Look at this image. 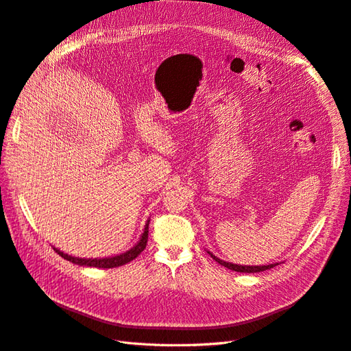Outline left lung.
Listing matches in <instances>:
<instances>
[{"label":"left lung","mask_w":351,"mask_h":351,"mask_svg":"<svg viewBox=\"0 0 351 351\" xmlns=\"http://www.w3.org/2000/svg\"><path fill=\"white\" fill-rule=\"evenodd\" d=\"M210 254L212 259H215L219 265H222V267H226L231 271H236V272H246V274H253V272H262V271H267V269H271L274 267H277L278 263H269V265H262V267H258V265H254V267H247V265H237V263H231V262H226L222 261L219 258H217L215 254H212L210 252H208Z\"/></svg>","instance_id":"1"}]
</instances>
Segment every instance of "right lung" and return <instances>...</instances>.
<instances>
[{"instance_id":"add662e5","label":"right lung","mask_w":351,"mask_h":351,"mask_svg":"<svg viewBox=\"0 0 351 351\" xmlns=\"http://www.w3.org/2000/svg\"><path fill=\"white\" fill-rule=\"evenodd\" d=\"M147 232H149V221L146 222L145 226V230L142 232L141 236V240L137 241L134 246L127 250L121 254H115V256H111V258H101V259H86V258H74V256H70V254L64 253L58 250L57 247H54V250L60 254L61 258H64L66 261H70L76 265H80V267H93V268H117V267H121V265H125L132 262L134 258L139 256V254L145 250L146 247V243H147Z\"/></svg>"}]
</instances>
